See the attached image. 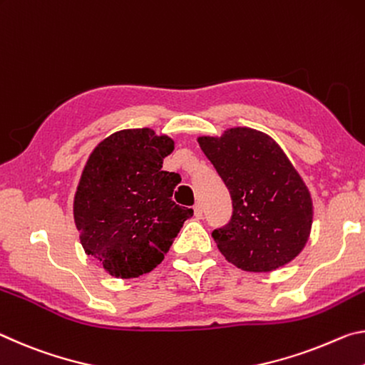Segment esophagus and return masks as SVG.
<instances>
[{
  "instance_id": "obj_1",
  "label": "esophagus",
  "mask_w": 365,
  "mask_h": 365,
  "mask_svg": "<svg viewBox=\"0 0 365 365\" xmlns=\"http://www.w3.org/2000/svg\"><path fill=\"white\" fill-rule=\"evenodd\" d=\"M194 217L197 220H200L202 217H204V210H202V205L200 204H195L194 205Z\"/></svg>"
}]
</instances>
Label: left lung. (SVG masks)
Returning a JSON list of instances; mask_svg holds the SVG:
<instances>
[{
	"mask_svg": "<svg viewBox=\"0 0 365 365\" xmlns=\"http://www.w3.org/2000/svg\"><path fill=\"white\" fill-rule=\"evenodd\" d=\"M197 142L232 200L230 223L212 232L225 259L254 273L273 272L296 259L309 241L314 207L282 147L250 128H231Z\"/></svg>",
	"mask_w": 365,
	"mask_h": 365,
	"instance_id": "8db88e82",
	"label": "left lung"
}]
</instances>
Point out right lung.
Listing matches in <instances>:
<instances>
[{
  "label": "right lung",
  "instance_id": "add662e5",
  "mask_svg": "<svg viewBox=\"0 0 365 365\" xmlns=\"http://www.w3.org/2000/svg\"><path fill=\"white\" fill-rule=\"evenodd\" d=\"M175 140L150 128L123 129L88 157L74 195V223L87 255L115 278H137L161 264L192 208L173 202L181 181L161 170Z\"/></svg>",
  "mask_w": 365,
  "mask_h": 365
}]
</instances>
